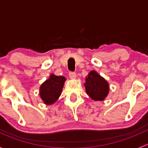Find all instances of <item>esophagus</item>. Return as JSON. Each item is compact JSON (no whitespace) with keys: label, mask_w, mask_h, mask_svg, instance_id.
<instances>
[{"label":"esophagus","mask_w":148,"mask_h":148,"mask_svg":"<svg viewBox=\"0 0 148 148\" xmlns=\"http://www.w3.org/2000/svg\"><path fill=\"white\" fill-rule=\"evenodd\" d=\"M69 78L71 79H75L76 77H77V74L75 72H69Z\"/></svg>","instance_id":"obj_1"}]
</instances>
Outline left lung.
Listing matches in <instances>:
<instances>
[{
  "label": "left lung",
  "mask_w": 148,
  "mask_h": 148,
  "mask_svg": "<svg viewBox=\"0 0 148 148\" xmlns=\"http://www.w3.org/2000/svg\"><path fill=\"white\" fill-rule=\"evenodd\" d=\"M88 96L95 101H104L110 92L108 82L92 70L88 74L84 84Z\"/></svg>",
  "instance_id": "1"
}]
</instances>
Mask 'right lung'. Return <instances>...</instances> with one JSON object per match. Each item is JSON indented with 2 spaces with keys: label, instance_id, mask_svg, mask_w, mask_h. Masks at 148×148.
Returning a JSON list of instances; mask_svg holds the SVG:
<instances>
[{
  "label": "right lung",
  "instance_id": "add662e5",
  "mask_svg": "<svg viewBox=\"0 0 148 148\" xmlns=\"http://www.w3.org/2000/svg\"><path fill=\"white\" fill-rule=\"evenodd\" d=\"M66 79L62 76L51 74L39 88V95L41 100L46 105L56 102L61 96L64 85Z\"/></svg>",
  "mask_w": 148,
  "mask_h": 148
}]
</instances>
